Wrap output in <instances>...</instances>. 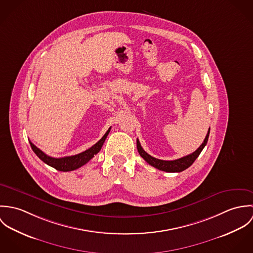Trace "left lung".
Returning <instances> with one entry per match:
<instances>
[{
    "mask_svg": "<svg viewBox=\"0 0 253 253\" xmlns=\"http://www.w3.org/2000/svg\"><path fill=\"white\" fill-rule=\"evenodd\" d=\"M210 131H211V128H209L208 134H207L204 142L195 152H193L192 154H190L188 156L180 158V159L174 160V161H164V160H159V159H156V158L150 156L148 153H146L143 150V148L141 147L138 139L136 141L137 150H138L139 155L152 167H154V168H156L160 170L167 171V172H181V171L185 170L186 169H188L190 166H192V164L195 162V160L199 157V155L201 154V152L203 151V149L208 143L209 136H210Z\"/></svg>",
    "mask_w": 253,
    "mask_h": 253,
    "instance_id": "8db88e82",
    "label": "left lung"
}]
</instances>
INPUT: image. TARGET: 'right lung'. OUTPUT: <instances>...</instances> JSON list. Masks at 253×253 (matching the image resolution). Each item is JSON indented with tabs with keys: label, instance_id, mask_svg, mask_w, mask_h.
I'll return each instance as SVG.
<instances>
[{
	"label": "right lung",
	"instance_id": "right-lung-1",
	"mask_svg": "<svg viewBox=\"0 0 253 253\" xmlns=\"http://www.w3.org/2000/svg\"><path fill=\"white\" fill-rule=\"evenodd\" d=\"M110 129H111V127L106 131V133L103 135V137L97 143H95L92 147H90L89 149H87L84 152H82L78 155L63 157V158L49 157L46 154H44L42 150H40L31 141H29V142H30L31 148L34 151V153L44 164H46L60 171H71V170H75V169L83 167L84 165H85L88 161H90L94 157V155H96L101 150V147L103 146V143L110 132Z\"/></svg>",
	"mask_w": 253,
	"mask_h": 253
}]
</instances>
